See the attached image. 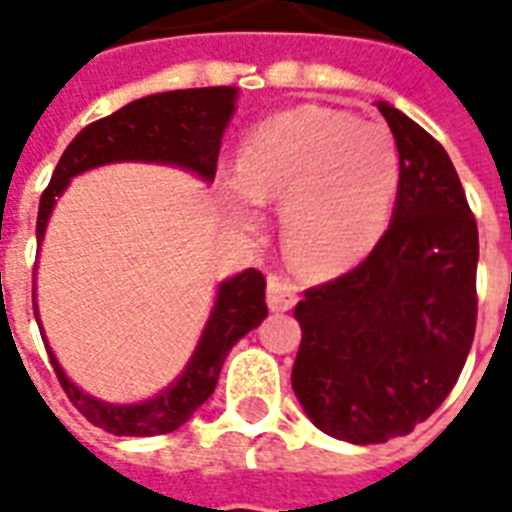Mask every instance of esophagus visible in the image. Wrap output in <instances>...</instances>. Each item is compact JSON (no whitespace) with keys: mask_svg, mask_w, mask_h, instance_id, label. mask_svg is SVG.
<instances>
[{"mask_svg":"<svg viewBox=\"0 0 512 512\" xmlns=\"http://www.w3.org/2000/svg\"><path fill=\"white\" fill-rule=\"evenodd\" d=\"M297 303V287L295 284H289L281 276H271L268 279V308L276 313L292 311Z\"/></svg>","mask_w":512,"mask_h":512,"instance_id":"1","label":"esophagus"}]
</instances>
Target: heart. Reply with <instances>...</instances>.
I'll return each instance as SVG.
<instances>
[{
	"mask_svg": "<svg viewBox=\"0 0 512 512\" xmlns=\"http://www.w3.org/2000/svg\"><path fill=\"white\" fill-rule=\"evenodd\" d=\"M401 162L388 127L327 106L265 119L228 177L233 223L257 231L255 204H281L287 255L311 273H340L380 241L396 201Z\"/></svg>",
	"mask_w": 512,
	"mask_h": 512,
	"instance_id": "b5f03b06",
	"label": "heart"
}]
</instances>
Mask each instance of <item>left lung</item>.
Here are the masks:
<instances>
[{"instance_id": "8db88e82", "label": "left lung", "mask_w": 512, "mask_h": 512, "mask_svg": "<svg viewBox=\"0 0 512 512\" xmlns=\"http://www.w3.org/2000/svg\"><path fill=\"white\" fill-rule=\"evenodd\" d=\"M398 159L393 223L364 263L305 289L292 388L327 436L385 444L436 412L476 335L478 228L452 159L388 103Z\"/></svg>"}]
</instances>
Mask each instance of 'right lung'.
Masks as SVG:
<instances>
[{"instance_id": "right-lung-1", "label": "right lung", "mask_w": 512, "mask_h": 512, "mask_svg": "<svg viewBox=\"0 0 512 512\" xmlns=\"http://www.w3.org/2000/svg\"><path fill=\"white\" fill-rule=\"evenodd\" d=\"M233 106H236V87H199V90L159 92V95L132 100L106 119L87 124L68 143L52 172L50 185L39 199L36 244H42L55 199L66 191L71 177L100 164H175L196 172L204 180H215L220 140L231 122ZM34 316L39 324L36 305ZM265 316H268V305H265L263 273L247 268L239 276L223 281L217 289L215 308L209 313L207 327L201 332V340L185 372L170 388L143 404H106L100 398L87 396L60 369L50 345H47V356L68 401L92 425L114 436H162L191 420V414L212 396L228 350L247 332H252Z\"/></svg>"}]
</instances>
